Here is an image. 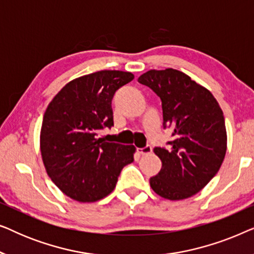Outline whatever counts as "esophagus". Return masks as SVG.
Instances as JSON below:
<instances>
[{
  "label": "esophagus",
  "mask_w": 254,
  "mask_h": 254,
  "mask_svg": "<svg viewBox=\"0 0 254 254\" xmlns=\"http://www.w3.org/2000/svg\"><path fill=\"white\" fill-rule=\"evenodd\" d=\"M137 151H138V154H140V155H149V154H151L152 148L150 147V145H145L144 148L137 149Z\"/></svg>",
  "instance_id": "1"
}]
</instances>
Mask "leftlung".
Returning <instances> with one entry per match:
<instances>
[{
	"label": "left lung",
	"instance_id": "obj_1",
	"mask_svg": "<svg viewBox=\"0 0 254 254\" xmlns=\"http://www.w3.org/2000/svg\"><path fill=\"white\" fill-rule=\"evenodd\" d=\"M137 81L161 98L163 123L173 136L169 149H154L162 169L150 178L151 189L172 201L193 196L223 163L228 140L223 111L209 90L176 69L149 70Z\"/></svg>",
	"mask_w": 254,
	"mask_h": 254
}]
</instances>
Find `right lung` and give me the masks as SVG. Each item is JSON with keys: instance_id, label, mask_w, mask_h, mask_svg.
<instances>
[{"instance_id": "obj_1", "label": "right lung", "mask_w": 254, "mask_h": 254, "mask_svg": "<svg viewBox=\"0 0 254 254\" xmlns=\"http://www.w3.org/2000/svg\"><path fill=\"white\" fill-rule=\"evenodd\" d=\"M128 71L100 70L67 83L48 104L40 130V152L47 175L59 190L78 202L109 195L125 165L134 161V145L97 137L113 126L112 98L133 81Z\"/></svg>"}]
</instances>
